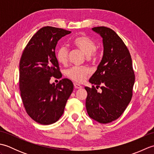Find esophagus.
<instances>
[{"instance_id": "1", "label": "esophagus", "mask_w": 154, "mask_h": 154, "mask_svg": "<svg viewBox=\"0 0 154 154\" xmlns=\"http://www.w3.org/2000/svg\"><path fill=\"white\" fill-rule=\"evenodd\" d=\"M74 87L75 89H81V88L82 87V86L80 85L79 84H78L77 83H74Z\"/></svg>"}]
</instances>
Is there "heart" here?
Instances as JSON below:
<instances>
[{"label": "heart", "instance_id": "1", "mask_svg": "<svg viewBox=\"0 0 154 154\" xmlns=\"http://www.w3.org/2000/svg\"><path fill=\"white\" fill-rule=\"evenodd\" d=\"M72 46L79 49L83 53L87 55L88 60H93L96 57V44L86 35H77L71 42ZM56 58L58 62L61 64L65 65L68 60L67 48L62 45L56 51ZM89 73V69L85 67L73 66L66 71L67 76L76 82H83Z\"/></svg>", "mask_w": 154, "mask_h": 154}]
</instances>
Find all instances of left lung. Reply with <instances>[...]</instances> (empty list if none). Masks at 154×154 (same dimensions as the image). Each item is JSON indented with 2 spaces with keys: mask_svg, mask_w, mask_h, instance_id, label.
I'll list each match as a JSON object with an SVG mask.
<instances>
[{
  "mask_svg": "<svg viewBox=\"0 0 154 154\" xmlns=\"http://www.w3.org/2000/svg\"><path fill=\"white\" fill-rule=\"evenodd\" d=\"M92 30L103 38V56L89 82L86 109L89 116L99 123L112 122L122 115L132 97L135 75L128 49L115 32L104 26ZM96 85V87H94ZM100 87L102 92L97 91Z\"/></svg>",
  "mask_w": 154,
  "mask_h": 154,
  "instance_id": "8db88e82",
  "label": "left lung"
}]
</instances>
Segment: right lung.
<instances>
[{
	"label": "right lung",
	"mask_w": 154,
	"mask_h": 154,
	"mask_svg": "<svg viewBox=\"0 0 154 154\" xmlns=\"http://www.w3.org/2000/svg\"><path fill=\"white\" fill-rule=\"evenodd\" d=\"M71 32L51 26L40 29L24 48L19 64V87L27 114L35 122L48 125L60 119L73 90L68 79L51 84V77L60 79L55 50L57 42Z\"/></svg>",
	"instance_id": "add662e5"
}]
</instances>
